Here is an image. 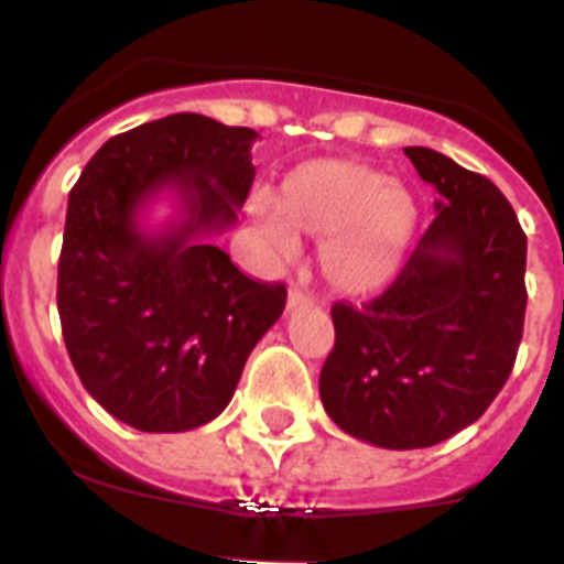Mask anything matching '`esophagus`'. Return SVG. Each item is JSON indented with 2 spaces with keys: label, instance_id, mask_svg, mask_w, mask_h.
Listing matches in <instances>:
<instances>
[{
  "label": "esophagus",
  "instance_id": "1",
  "mask_svg": "<svg viewBox=\"0 0 564 564\" xmlns=\"http://www.w3.org/2000/svg\"><path fill=\"white\" fill-rule=\"evenodd\" d=\"M313 305V296L305 291H299V288H291L288 293V311H302V307Z\"/></svg>",
  "mask_w": 564,
  "mask_h": 564
}]
</instances>
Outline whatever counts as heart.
Returning a JSON list of instances; mask_svg holds the SVG:
<instances>
[{"mask_svg":"<svg viewBox=\"0 0 564 564\" xmlns=\"http://www.w3.org/2000/svg\"><path fill=\"white\" fill-rule=\"evenodd\" d=\"M276 251L296 248V231L322 239V273L344 296L390 288L410 259L421 203L410 183L352 161L302 163L279 186L276 203L251 208Z\"/></svg>","mask_w":564,"mask_h":564,"instance_id":"obj_1","label":"heart"}]
</instances>
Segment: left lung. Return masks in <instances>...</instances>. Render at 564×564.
Masks as SVG:
<instances>
[{
    "mask_svg": "<svg viewBox=\"0 0 564 564\" xmlns=\"http://www.w3.org/2000/svg\"><path fill=\"white\" fill-rule=\"evenodd\" d=\"M403 154L441 194L403 271L361 307L333 305L318 395L338 430L423 449L475 423L511 376L525 322V231L495 183L426 147Z\"/></svg>",
    "mask_w": 564,
    "mask_h": 564,
    "instance_id": "left-lung-1",
    "label": "left lung"
}]
</instances>
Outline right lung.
I'll use <instances>...</instances> for the list:
<instances>
[{"instance_id":"obj_1","label":"right lung","mask_w":564,"mask_h":564,"mask_svg":"<svg viewBox=\"0 0 564 564\" xmlns=\"http://www.w3.org/2000/svg\"><path fill=\"white\" fill-rule=\"evenodd\" d=\"M259 134L197 112L115 134L69 192L58 257V318L84 390L141 432H186L231 401L257 341L285 311L208 237L237 223ZM174 191L182 217L161 232L140 208Z\"/></svg>"}]
</instances>
